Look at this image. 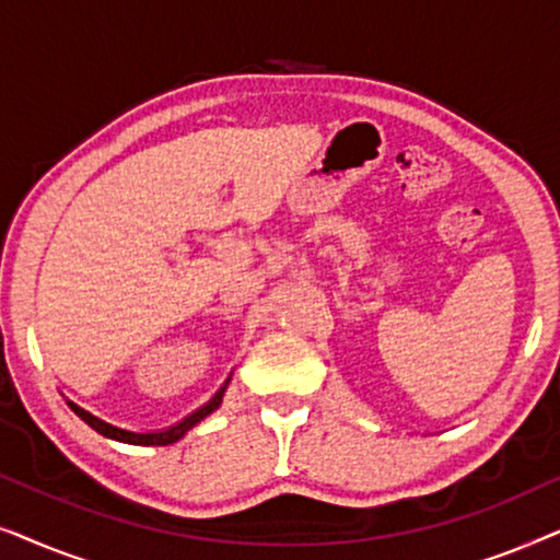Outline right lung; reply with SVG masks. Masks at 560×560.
Masks as SVG:
<instances>
[{
    "mask_svg": "<svg viewBox=\"0 0 560 560\" xmlns=\"http://www.w3.org/2000/svg\"><path fill=\"white\" fill-rule=\"evenodd\" d=\"M229 382H232V374H229L224 385L219 387V393L213 395L209 402H203L201 408L194 410V412H190V416L183 418L180 423L167 425V428H160V431H144V433H140V431H127V428H119V425H114V423H106V420L94 416V412H89L86 408H81V405H75L73 400H66V402H68V408H71V410L75 412V416H79V418L83 420V423L94 428L96 433H102L104 439H112V441H119V443H129V446H171V443L180 441L183 435H186V433L190 431V428L201 423L203 418H209L213 410H219L221 400H224V393H226Z\"/></svg>",
    "mask_w": 560,
    "mask_h": 560,
    "instance_id": "1",
    "label": "right lung"
}]
</instances>
